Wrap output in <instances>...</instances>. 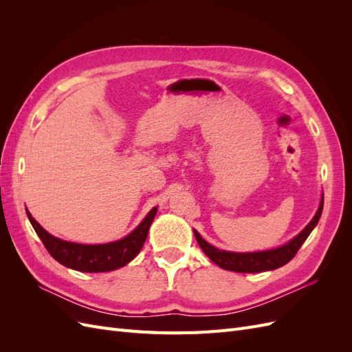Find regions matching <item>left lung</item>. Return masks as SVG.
I'll list each match as a JSON object with an SVG mask.
<instances>
[{"instance_id":"1","label":"left lung","mask_w":352,"mask_h":352,"mask_svg":"<svg viewBox=\"0 0 352 352\" xmlns=\"http://www.w3.org/2000/svg\"><path fill=\"white\" fill-rule=\"evenodd\" d=\"M322 211H323V195H322L320 206H318V210L316 211L314 217L295 238H292L289 242L280 245L278 248H272L265 251H254V252L225 251V250H219L216 247H212V245L202 238L195 229H194V235L197 238V242L201 247L202 252H204L212 263L217 264L221 269L236 272V273L269 272V270L282 267V265L289 263L295 257L298 250L301 248V245L305 242L308 236H310V233L317 226V223L322 216Z\"/></svg>"}]
</instances>
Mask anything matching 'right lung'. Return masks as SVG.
Here are the masks:
<instances>
[{"instance_id": "obj_1", "label": "right lung", "mask_w": 352, "mask_h": 352, "mask_svg": "<svg viewBox=\"0 0 352 352\" xmlns=\"http://www.w3.org/2000/svg\"><path fill=\"white\" fill-rule=\"evenodd\" d=\"M26 214L32 228L35 229L36 235L41 238L44 247L51 254V257L69 269L85 272V273H102L111 272L123 267L131 263L144 247L148 230L157 214V207L151 208L145 219L138 225L129 235L119 241L109 243H78L69 242L52 236L39 223L32 217L26 208Z\"/></svg>"}]
</instances>
